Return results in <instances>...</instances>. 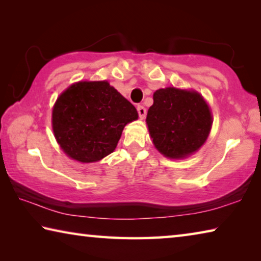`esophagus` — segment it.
<instances>
[{"mask_svg":"<svg viewBox=\"0 0 261 261\" xmlns=\"http://www.w3.org/2000/svg\"><path fill=\"white\" fill-rule=\"evenodd\" d=\"M137 110H138L139 117L141 120H144L145 116H146V109H145V107H143V106H138V107H137Z\"/></svg>","mask_w":261,"mask_h":261,"instance_id":"1","label":"esophagus"}]
</instances>
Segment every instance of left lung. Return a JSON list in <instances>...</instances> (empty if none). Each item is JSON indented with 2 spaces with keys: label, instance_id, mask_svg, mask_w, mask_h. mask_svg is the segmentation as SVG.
I'll return each mask as SVG.
<instances>
[{
  "label": "left lung",
  "instance_id": "8db88e82",
  "mask_svg": "<svg viewBox=\"0 0 261 261\" xmlns=\"http://www.w3.org/2000/svg\"><path fill=\"white\" fill-rule=\"evenodd\" d=\"M146 117L152 143L163 156L183 160L199 151L213 124L210 105L199 92L168 86L153 94Z\"/></svg>",
  "mask_w": 261,
  "mask_h": 261
}]
</instances>
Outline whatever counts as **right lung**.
Listing matches in <instances>:
<instances>
[{
    "instance_id": "obj_1",
    "label": "right lung",
    "mask_w": 261,
    "mask_h": 261,
    "mask_svg": "<svg viewBox=\"0 0 261 261\" xmlns=\"http://www.w3.org/2000/svg\"><path fill=\"white\" fill-rule=\"evenodd\" d=\"M138 112L107 81L73 83L56 99L51 127L65 155L81 163L102 160L115 151L123 129Z\"/></svg>"
}]
</instances>
